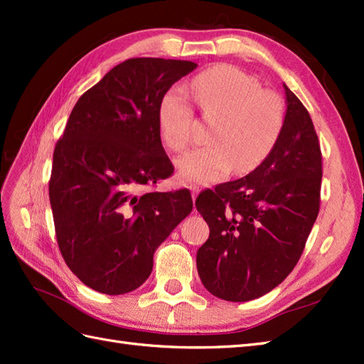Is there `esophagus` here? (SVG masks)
Returning a JSON list of instances; mask_svg holds the SVG:
<instances>
[{"mask_svg": "<svg viewBox=\"0 0 364 364\" xmlns=\"http://www.w3.org/2000/svg\"><path fill=\"white\" fill-rule=\"evenodd\" d=\"M189 189H191V192H192V198H197V196H198V192H200V188L198 186H196V184H191L189 186Z\"/></svg>", "mask_w": 364, "mask_h": 364, "instance_id": "1", "label": "esophagus"}]
</instances>
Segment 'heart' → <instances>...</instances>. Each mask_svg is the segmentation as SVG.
<instances>
[{"instance_id": "obj_1", "label": "heart", "mask_w": 364, "mask_h": 364, "mask_svg": "<svg viewBox=\"0 0 364 364\" xmlns=\"http://www.w3.org/2000/svg\"><path fill=\"white\" fill-rule=\"evenodd\" d=\"M192 95L203 115L218 119L211 128L213 145L191 150L176 159L183 181L213 184L233 172L257 168L274 150L284 127V106L277 94L233 65H215L197 75ZM194 111L180 86L170 87L158 105L162 141L183 151L192 141Z\"/></svg>"}]
</instances>
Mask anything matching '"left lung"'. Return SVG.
<instances>
[{
  "mask_svg": "<svg viewBox=\"0 0 364 364\" xmlns=\"http://www.w3.org/2000/svg\"><path fill=\"white\" fill-rule=\"evenodd\" d=\"M286 115L274 150L244 178L196 200L210 237L197 252L200 280L213 296H264L296 267L319 214L322 154L306 107L283 84Z\"/></svg>",
  "mask_w": 364,
  "mask_h": 364,
  "instance_id": "1",
  "label": "left lung"
}]
</instances>
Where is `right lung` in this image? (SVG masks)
Masks as SVG:
<instances>
[{
    "instance_id": "obj_1",
    "label": "right lung",
    "mask_w": 364,
    "mask_h": 364,
    "mask_svg": "<svg viewBox=\"0 0 364 364\" xmlns=\"http://www.w3.org/2000/svg\"><path fill=\"white\" fill-rule=\"evenodd\" d=\"M191 60L133 58L80 97L54 146L50 203L59 250L80 280L119 296L139 288L154 250L192 211L188 189L142 192L173 173L158 105Z\"/></svg>"
}]
</instances>
